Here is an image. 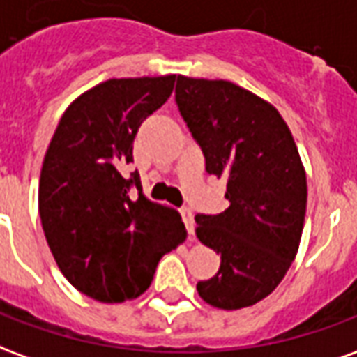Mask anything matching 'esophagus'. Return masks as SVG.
<instances>
[{
  "label": "esophagus",
  "mask_w": 357,
  "mask_h": 357,
  "mask_svg": "<svg viewBox=\"0 0 357 357\" xmlns=\"http://www.w3.org/2000/svg\"><path fill=\"white\" fill-rule=\"evenodd\" d=\"M181 217H182V220H184L186 230H188V234L192 236V234H194V228H196V222H194V215H192V211H190L188 207H182Z\"/></svg>",
  "instance_id": "34e87169"
}]
</instances>
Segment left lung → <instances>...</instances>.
I'll use <instances>...</instances> for the list:
<instances>
[{"instance_id": "left-lung-1", "label": "left lung", "mask_w": 357, "mask_h": 357, "mask_svg": "<svg viewBox=\"0 0 357 357\" xmlns=\"http://www.w3.org/2000/svg\"><path fill=\"white\" fill-rule=\"evenodd\" d=\"M175 100L230 202L196 215L199 241L220 255L197 293L222 310L253 306L280 285L303 236L308 194L293 135L272 104L232 82L178 75Z\"/></svg>"}]
</instances>
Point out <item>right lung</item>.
<instances>
[{"instance_id":"obj_1","label":"right lung","mask_w":357,"mask_h":357,"mask_svg":"<svg viewBox=\"0 0 357 357\" xmlns=\"http://www.w3.org/2000/svg\"><path fill=\"white\" fill-rule=\"evenodd\" d=\"M175 79L96 85L66 108L47 148L40 176L47 243L64 278L100 303L142 295L161 257L186 239L181 215L142 194L139 171L123 175L140 123L165 104Z\"/></svg>"}]
</instances>
